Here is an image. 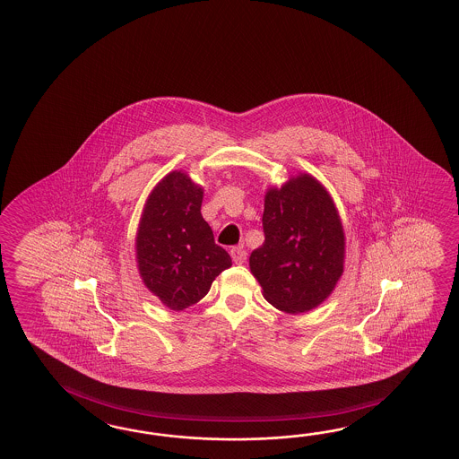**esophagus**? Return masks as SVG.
<instances>
[{
    "mask_svg": "<svg viewBox=\"0 0 459 459\" xmlns=\"http://www.w3.org/2000/svg\"><path fill=\"white\" fill-rule=\"evenodd\" d=\"M246 256H247V253H246V249L243 246L231 247V257H233V261H235L236 264H245Z\"/></svg>",
    "mask_w": 459,
    "mask_h": 459,
    "instance_id": "esophagus-1",
    "label": "esophagus"
}]
</instances>
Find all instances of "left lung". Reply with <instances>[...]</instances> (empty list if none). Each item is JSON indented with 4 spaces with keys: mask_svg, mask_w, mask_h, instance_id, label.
Segmentation results:
<instances>
[{
    "mask_svg": "<svg viewBox=\"0 0 459 459\" xmlns=\"http://www.w3.org/2000/svg\"><path fill=\"white\" fill-rule=\"evenodd\" d=\"M264 243L249 256L264 298L279 310L317 307L343 273V230L329 193L309 175L269 190Z\"/></svg>",
    "mask_w": 459,
    "mask_h": 459,
    "instance_id": "8db88e82",
    "label": "left lung"
}]
</instances>
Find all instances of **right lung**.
Listing matches in <instances>:
<instances>
[{"label":"right lung","instance_id":"1","mask_svg":"<svg viewBox=\"0 0 459 459\" xmlns=\"http://www.w3.org/2000/svg\"><path fill=\"white\" fill-rule=\"evenodd\" d=\"M203 190L173 171L149 196L137 236V261L145 286L165 306L183 310L208 294L231 257L214 243L202 216Z\"/></svg>","mask_w":459,"mask_h":459}]
</instances>
